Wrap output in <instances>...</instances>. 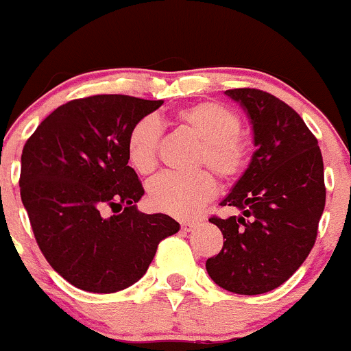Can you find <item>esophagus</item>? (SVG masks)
<instances>
[{"instance_id": "34e87169", "label": "esophagus", "mask_w": 351, "mask_h": 351, "mask_svg": "<svg viewBox=\"0 0 351 351\" xmlns=\"http://www.w3.org/2000/svg\"><path fill=\"white\" fill-rule=\"evenodd\" d=\"M197 227V221L196 220H184L180 221V228H182L184 232H191L194 230V228Z\"/></svg>"}]
</instances>
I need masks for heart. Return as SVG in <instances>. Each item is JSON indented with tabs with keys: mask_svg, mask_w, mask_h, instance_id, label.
<instances>
[{
	"mask_svg": "<svg viewBox=\"0 0 351 351\" xmlns=\"http://www.w3.org/2000/svg\"><path fill=\"white\" fill-rule=\"evenodd\" d=\"M182 130L201 141L197 167H210L225 180L235 179L249 164L251 147L242 136L241 117L218 102H199L176 114ZM162 128L154 117H143L128 133L126 152L140 174H150L157 165ZM217 193V182L208 172L193 176L162 174L148 184V201L155 210L177 218H189Z\"/></svg>",
	"mask_w": 351,
	"mask_h": 351,
	"instance_id": "b5f03b06",
	"label": "heart"
}]
</instances>
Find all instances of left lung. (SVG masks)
<instances>
[{
    "mask_svg": "<svg viewBox=\"0 0 351 351\" xmlns=\"http://www.w3.org/2000/svg\"><path fill=\"white\" fill-rule=\"evenodd\" d=\"M225 95L247 116L256 152L220 203L241 215L210 218L225 241L206 271L228 292L259 295L285 283L311 252L326 204L324 165L317 140L292 107L256 88Z\"/></svg>",
    "mask_w": 351,
    "mask_h": 351,
    "instance_id": "8db88e82",
    "label": "left lung"
}]
</instances>
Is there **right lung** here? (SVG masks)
<instances>
[{
    "label": "right lung",
    "mask_w": 351,
    "mask_h": 351,
    "mask_svg": "<svg viewBox=\"0 0 351 351\" xmlns=\"http://www.w3.org/2000/svg\"><path fill=\"white\" fill-rule=\"evenodd\" d=\"M162 104L130 95L71 100L23 147L20 194L34 235L76 289H128L147 273L158 242L179 232L169 215L138 210L145 191L128 165V133Z\"/></svg>",
    "instance_id": "obj_1"
}]
</instances>
